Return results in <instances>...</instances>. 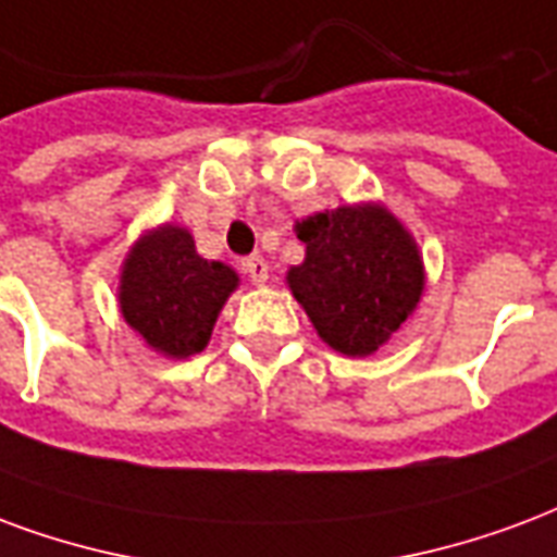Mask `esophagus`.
I'll return each instance as SVG.
<instances>
[{
	"label": "esophagus",
	"instance_id": "esophagus-1",
	"mask_svg": "<svg viewBox=\"0 0 557 557\" xmlns=\"http://www.w3.org/2000/svg\"><path fill=\"white\" fill-rule=\"evenodd\" d=\"M242 271H245L247 277L253 280L257 286H262L268 280V262L262 257H247L242 259Z\"/></svg>",
	"mask_w": 557,
	"mask_h": 557
}]
</instances>
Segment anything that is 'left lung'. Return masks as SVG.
Wrapping results in <instances>:
<instances>
[{"mask_svg": "<svg viewBox=\"0 0 557 557\" xmlns=\"http://www.w3.org/2000/svg\"><path fill=\"white\" fill-rule=\"evenodd\" d=\"M307 257L286 283L333 351L369 357L410 315L425 289L413 236L381 203L339 206L295 224Z\"/></svg>", "mask_w": 557, "mask_h": 557, "instance_id": "8db88e82", "label": "left lung"}]
</instances>
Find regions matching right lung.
Segmentation results:
<instances>
[{
	"instance_id": "right-lung-1",
	"label": "right lung",
	"mask_w": 557,
	"mask_h": 557,
	"mask_svg": "<svg viewBox=\"0 0 557 557\" xmlns=\"http://www.w3.org/2000/svg\"><path fill=\"white\" fill-rule=\"evenodd\" d=\"M238 274L203 259L188 230L164 224L132 245L121 271V312L152 351L185 360L212 336Z\"/></svg>"
}]
</instances>
